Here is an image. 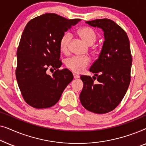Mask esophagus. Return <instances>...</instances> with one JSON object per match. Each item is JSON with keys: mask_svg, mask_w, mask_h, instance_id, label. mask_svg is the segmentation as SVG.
<instances>
[{"mask_svg": "<svg viewBox=\"0 0 146 146\" xmlns=\"http://www.w3.org/2000/svg\"><path fill=\"white\" fill-rule=\"evenodd\" d=\"M73 76H74V78H75V79L79 78H80L79 76L77 75L76 74H73Z\"/></svg>", "mask_w": 146, "mask_h": 146, "instance_id": "1", "label": "esophagus"}]
</instances>
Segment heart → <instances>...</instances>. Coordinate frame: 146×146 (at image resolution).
I'll list each match as a JSON object with an SVG mask.
<instances>
[{
  "label": "heart",
  "mask_w": 146,
  "mask_h": 146,
  "mask_svg": "<svg viewBox=\"0 0 146 146\" xmlns=\"http://www.w3.org/2000/svg\"><path fill=\"white\" fill-rule=\"evenodd\" d=\"M78 34L81 38L88 45H92L96 41L98 35L96 31L91 27H84L78 30ZM72 38V35L66 32L62 36L59 41V48L62 52L66 53L68 51L69 44ZM90 58L88 56H73L67 59L65 62L68 68L75 73H81L88 66Z\"/></svg>",
  "instance_id": "heart-1"
}]
</instances>
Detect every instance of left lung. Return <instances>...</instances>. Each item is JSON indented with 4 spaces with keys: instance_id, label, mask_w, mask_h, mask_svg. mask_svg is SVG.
Wrapping results in <instances>:
<instances>
[{
    "instance_id": "8db88e82",
    "label": "left lung",
    "mask_w": 146,
    "mask_h": 146,
    "mask_svg": "<svg viewBox=\"0 0 146 146\" xmlns=\"http://www.w3.org/2000/svg\"><path fill=\"white\" fill-rule=\"evenodd\" d=\"M86 23L102 29L105 40L98 58L89 70L95 76H80L84 87L80 100L87 110L102 114L114 110L128 88L132 63L130 44L124 30L111 20Z\"/></svg>"
}]
</instances>
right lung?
Masks as SVG:
<instances>
[{"instance_id": "right-lung-1", "label": "right lung", "mask_w": 146, "mask_h": 146, "mask_svg": "<svg viewBox=\"0 0 146 146\" xmlns=\"http://www.w3.org/2000/svg\"><path fill=\"white\" fill-rule=\"evenodd\" d=\"M80 19H66L46 13L27 23L17 49L16 77L24 100L37 109L55 105L73 80L69 70L61 66L60 39ZM54 69L52 75L47 71Z\"/></svg>"}]
</instances>
